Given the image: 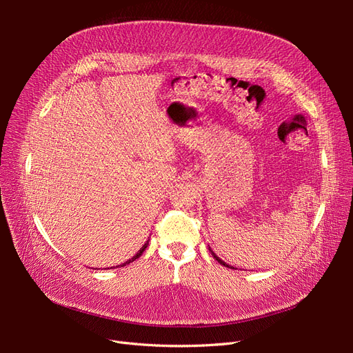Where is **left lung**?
I'll return each instance as SVG.
<instances>
[{
  "mask_svg": "<svg viewBox=\"0 0 353 353\" xmlns=\"http://www.w3.org/2000/svg\"><path fill=\"white\" fill-rule=\"evenodd\" d=\"M213 258H215V259H216V261H218V262H219V263H221V265H225V266H228V268H230V265H227V263H225V262H223V261H221V259H219V258H218V256H216V254H215V253H213Z\"/></svg>",
  "mask_w": 353,
  "mask_h": 353,
  "instance_id": "8db88e82",
  "label": "left lung"
}]
</instances>
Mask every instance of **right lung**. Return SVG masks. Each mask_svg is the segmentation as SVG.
<instances>
[{
    "label": "right lung",
    "mask_w": 353,
    "mask_h": 353,
    "mask_svg": "<svg viewBox=\"0 0 353 353\" xmlns=\"http://www.w3.org/2000/svg\"><path fill=\"white\" fill-rule=\"evenodd\" d=\"M147 245H148V241H147V243H145V244H144V245H143V249H140V252H138V253H137V254H135V256H134V258H131V259H130V261H126V262H125V263H123V265H119V266H125V265H126V263H131V262H134V261H135V259H138V258H140V256H141V254H143V252H144V250H145V248H147Z\"/></svg>",
    "instance_id": "right-lung-1"
}]
</instances>
